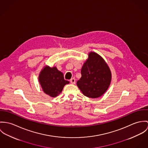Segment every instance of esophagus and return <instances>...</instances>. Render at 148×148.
<instances>
[{"label": "esophagus", "instance_id": "esophagus-1", "mask_svg": "<svg viewBox=\"0 0 148 148\" xmlns=\"http://www.w3.org/2000/svg\"><path fill=\"white\" fill-rule=\"evenodd\" d=\"M70 81L71 82V83H72V84H75V78H71L70 80Z\"/></svg>", "mask_w": 148, "mask_h": 148}]
</instances>
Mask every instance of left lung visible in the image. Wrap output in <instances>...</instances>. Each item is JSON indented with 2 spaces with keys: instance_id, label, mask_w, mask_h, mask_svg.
Listing matches in <instances>:
<instances>
[{
  "instance_id": "8db88e82",
  "label": "left lung",
  "mask_w": 148,
  "mask_h": 148,
  "mask_svg": "<svg viewBox=\"0 0 148 148\" xmlns=\"http://www.w3.org/2000/svg\"><path fill=\"white\" fill-rule=\"evenodd\" d=\"M82 77L77 84L83 95L96 98L108 89L111 80V73L104 60L96 53L90 52L88 58L81 69Z\"/></svg>"
}]
</instances>
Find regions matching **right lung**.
Here are the masks:
<instances>
[{
    "label": "right lung",
    "mask_w": 148,
    "mask_h": 148,
    "mask_svg": "<svg viewBox=\"0 0 148 148\" xmlns=\"http://www.w3.org/2000/svg\"><path fill=\"white\" fill-rule=\"evenodd\" d=\"M38 80L44 92L51 97L58 96L64 86L69 83L65 80L63 73L56 67H45L40 74Z\"/></svg>",
    "instance_id": "obj_1"
}]
</instances>
